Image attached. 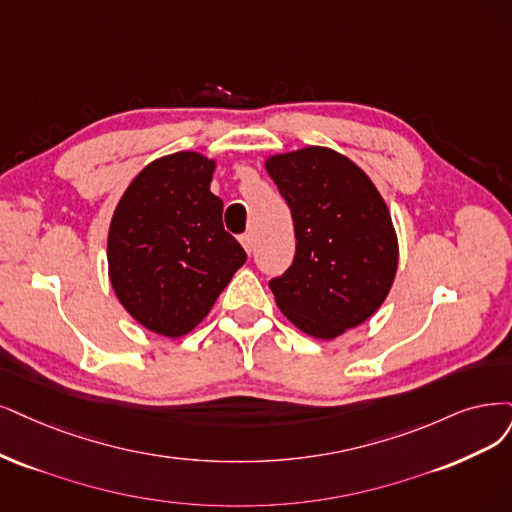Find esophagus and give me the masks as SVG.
<instances>
[{
	"instance_id": "esophagus-1",
	"label": "esophagus",
	"mask_w": 512,
	"mask_h": 512,
	"mask_svg": "<svg viewBox=\"0 0 512 512\" xmlns=\"http://www.w3.org/2000/svg\"><path fill=\"white\" fill-rule=\"evenodd\" d=\"M240 242H242V246H244V251L251 255V253H253V246H255L253 236H251V234H244V236H240Z\"/></svg>"
}]
</instances>
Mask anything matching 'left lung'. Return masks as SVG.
Listing matches in <instances>:
<instances>
[{
  "mask_svg": "<svg viewBox=\"0 0 512 512\" xmlns=\"http://www.w3.org/2000/svg\"><path fill=\"white\" fill-rule=\"evenodd\" d=\"M268 175L295 227L293 266L270 280L276 306L316 339L363 325L388 297L399 238L365 170L323 145L268 156Z\"/></svg>",
  "mask_w": 512,
  "mask_h": 512,
  "instance_id": "left-lung-1",
  "label": "left lung"
}]
</instances>
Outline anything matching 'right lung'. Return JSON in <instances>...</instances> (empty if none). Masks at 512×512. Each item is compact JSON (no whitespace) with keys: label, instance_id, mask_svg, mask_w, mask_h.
<instances>
[{"label":"right lung","instance_id":"obj_1","mask_svg":"<svg viewBox=\"0 0 512 512\" xmlns=\"http://www.w3.org/2000/svg\"><path fill=\"white\" fill-rule=\"evenodd\" d=\"M217 162L177 151L130 181L107 234V270L122 308L147 331H194L244 266L246 253L223 230L211 192Z\"/></svg>","mask_w":512,"mask_h":512}]
</instances>
